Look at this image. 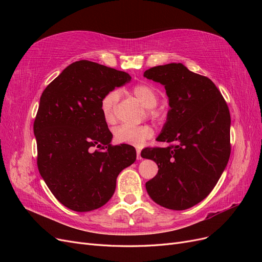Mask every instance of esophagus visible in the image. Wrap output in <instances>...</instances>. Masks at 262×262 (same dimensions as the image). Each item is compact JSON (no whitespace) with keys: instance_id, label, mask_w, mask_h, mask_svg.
<instances>
[{"instance_id":"esophagus-1","label":"esophagus","mask_w":262,"mask_h":262,"mask_svg":"<svg viewBox=\"0 0 262 262\" xmlns=\"http://www.w3.org/2000/svg\"><path fill=\"white\" fill-rule=\"evenodd\" d=\"M136 152H137V160H141L142 158H141V156H140V149H137Z\"/></svg>"}]
</instances>
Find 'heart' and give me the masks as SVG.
I'll return each mask as SVG.
<instances>
[{
    "mask_svg": "<svg viewBox=\"0 0 262 262\" xmlns=\"http://www.w3.org/2000/svg\"><path fill=\"white\" fill-rule=\"evenodd\" d=\"M133 94L140 102L149 108V115L155 116L156 112L152 108L157 105L158 94L154 87L147 83H139L133 88ZM119 100V91L112 90L101 99L100 106L101 112L107 123H112L115 120V104ZM154 130L148 125L132 126V125H120L113 130V139L117 143L124 145L141 146L147 139L152 137Z\"/></svg>",
    "mask_w": 262,
    "mask_h": 262,
    "instance_id": "obj_1",
    "label": "heart"
}]
</instances>
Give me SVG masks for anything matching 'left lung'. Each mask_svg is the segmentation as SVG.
I'll use <instances>...</instances> for the list:
<instances>
[{
  "label": "left lung",
  "mask_w": 262,
  "mask_h": 262,
  "mask_svg": "<svg viewBox=\"0 0 262 262\" xmlns=\"http://www.w3.org/2000/svg\"><path fill=\"white\" fill-rule=\"evenodd\" d=\"M143 76L164 86L171 107L157 138L170 146L141 151L159 167L147 192L166 209L191 208L214 188L229 162V107L212 81L182 63L151 67Z\"/></svg>",
  "instance_id": "1"
}]
</instances>
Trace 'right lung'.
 Here are the masks:
<instances>
[{
	"label": "right lung",
	"instance_id": "right-lung-1",
	"mask_svg": "<svg viewBox=\"0 0 262 262\" xmlns=\"http://www.w3.org/2000/svg\"><path fill=\"white\" fill-rule=\"evenodd\" d=\"M130 79L125 72L81 60L67 66L42 92L33 123L37 164L66 208L88 212L104 206L117 176L136 160L134 147L111 145L113 135L100 106L107 92Z\"/></svg>",
	"mask_w": 262,
	"mask_h": 262
}]
</instances>
